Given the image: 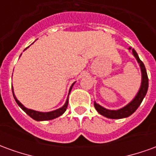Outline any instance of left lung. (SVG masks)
<instances>
[{
    "label": "left lung",
    "instance_id": "obj_1",
    "mask_svg": "<svg viewBox=\"0 0 156 156\" xmlns=\"http://www.w3.org/2000/svg\"><path fill=\"white\" fill-rule=\"evenodd\" d=\"M131 49V48H129ZM132 52L136 58L138 62L140 63L141 68V73H142V82H141V86L140 88V91L138 92L137 95L135 96V98L132 100V101L126 105L124 108L118 109V110H109V109H106V108H103L98 104H96L94 102V107L96 110L100 114V115H104L105 117L108 118V119H123V118L129 117L134 113L138 107L140 105L141 102L143 101L144 96L146 95L147 93L148 87H149V78H148L147 73H146V69L144 67L143 62L141 61L139 56H138L137 52L135 51L134 48L132 49Z\"/></svg>",
    "mask_w": 156,
    "mask_h": 156
}]
</instances>
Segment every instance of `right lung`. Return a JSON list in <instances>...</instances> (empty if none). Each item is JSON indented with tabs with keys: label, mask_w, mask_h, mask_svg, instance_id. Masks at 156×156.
Listing matches in <instances>:
<instances>
[{
	"label": "right lung",
	"mask_w": 156,
	"mask_h": 156,
	"mask_svg": "<svg viewBox=\"0 0 156 156\" xmlns=\"http://www.w3.org/2000/svg\"><path fill=\"white\" fill-rule=\"evenodd\" d=\"M74 83H73V85L71 86V88H70V90H69V93L71 91L72 88H73V86ZM12 93H13V88L12 87ZM13 96H14V98H15L16 102V104L21 107V108L26 112V114L27 115H28L31 118H32L33 119H35L37 121H43V120H51V119H56V118L59 117L60 115H62L65 111H66V109L68 108V98L67 99V101L65 103V105L62 107V108H58L57 110H54V111H51V112H48V113H42V112H38V111H35V110H32V109H29V108H25L23 105L20 103V102L16 99V96L14 95V93H13Z\"/></svg>",
	"instance_id": "obj_1"
}]
</instances>
